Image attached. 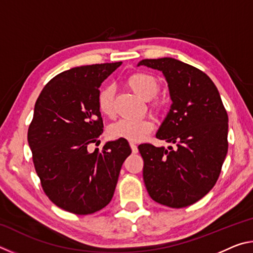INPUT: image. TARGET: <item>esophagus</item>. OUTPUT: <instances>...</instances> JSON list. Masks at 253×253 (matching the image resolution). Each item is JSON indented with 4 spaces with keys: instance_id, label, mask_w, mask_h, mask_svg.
Here are the masks:
<instances>
[{
    "instance_id": "esophagus-1",
    "label": "esophagus",
    "mask_w": 253,
    "mask_h": 253,
    "mask_svg": "<svg viewBox=\"0 0 253 253\" xmlns=\"http://www.w3.org/2000/svg\"><path fill=\"white\" fill-rule=\"evenodd\" d=\"M130 148H131V152L134 153V154H136L137 152H138V148H137V145L135 143L130 142Z\"/></svg>"
}]
</instances>
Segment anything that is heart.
I'll list each match as a JSON object with an SVG mask.
<instances>
[{"instance_id":"b5f03b06","label":"heart","mask_w":253,"mask_h":253,"mask_svg":"<svg viewBox=\"0 0 253 253\" xmlns=\"http://www.w3.org/2000/svg\"><path fill=\"white\" fill-rule=\"evenodd\" d=\"M126 84L139 97L148 100L149 108L154 113L160 114L165 110V99L157 96L161 89V83L153 75L144 71H137L128 76ZM114 88L110 85L104 87L98 92V109L104 116H114ZM153 128L154 123L148 118L121 119L109 127V135L111 138H124L130 142H139L153 130Z\"/></svg>"}]
</instances>
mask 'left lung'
Wrapping results in <instances>:
<instances>
[{"instance_id": "1", "label": "left lung", "mask_w": 253, "mask_h": 253, "mask_svg": "<svg viewBox=\"0 0 253 253\" xmlns=\"http://www.w3.org/2000/svg\"><path fill=\"white\" fill-rule=\"evenodd\" d=\"M138 66L163 72L173 104L158 139L176 147L138 146L143 177L155 202L179 209L194 204L215 185L228 153V114L208 75L173 58L145 59Z\"/></svg>"}]
</instances>
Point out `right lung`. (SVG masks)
Masks as SVG:
<instances>
[{
    "label": "right lung",
    "mask_w": 253,
    "mask_h": 253,
    "mask_svg": "<svg viewBox=\"0 0 253 253\" xmlns=\"http://www.w3.org/2000/svg\"><path fill=\"white\" fill-rule=\"evenodd\" d=\"M122 62L97 63L63 71L38 97L28 142L45 195L57 207L85 215L113 199L123 163L131 149L119 138L99 144L104 130L97 97L102 81Z\"/></svg>",
    "instance_id": "right-lung-1"
}]
</instances>
